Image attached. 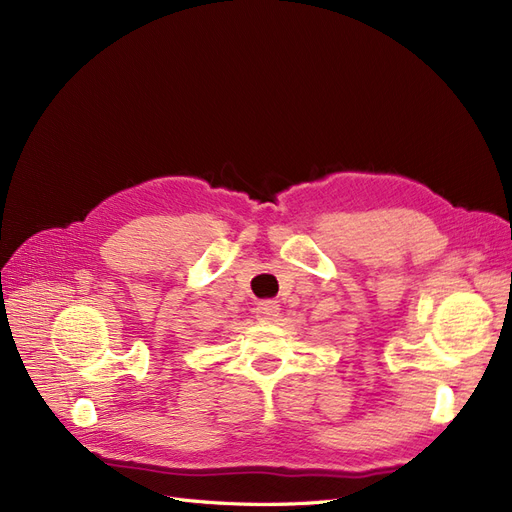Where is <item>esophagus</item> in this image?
Returning <instances> with one entry per match:
<instances>
[{
    "label": "esophagus",
    "instance_id": "34e87169",
    "mask_svg": "<svg viewBox=\"0 0 512 512\" xmlns=\"http://www.w3.org/2000/svg\"><path fill=\"white\" fill-rule=\"evenodd\" d=\"M277 312H280V305H277V301H260L256 305V316L260 320H273L277 316Z\"/></svg>",
    "mask_w": 512,
    "mask_h": 512
}]
</instances>
